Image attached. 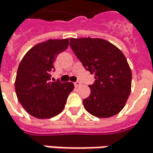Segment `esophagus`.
I'll list each match as a JSON object with an SVG mask.
<instances>
[{"instance_id": "esophagus-1", "label": "esophagus", "mask_w": 153, "mask_h": 153, "mask_svg": "<svg viewBox=\"0 0 153 153\" xmlns=\"http://www.w3.org/2000/svg\"><path fill=\"white\" fill-rule=\"evenodd\" d=\"M79 85H80V82H79V81H76V82H74V86H75V87H79Z\"/></svg>"}]
</instances>
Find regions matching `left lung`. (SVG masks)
I'll return each mask as SVG.
<instances>
[{"mask_svg": "<svg viewBox=\"0 0 153 153\" xmlns=\"http://www.w3.org/2000/svg\"><path fill=\"white\" fill-rule=\"evenodd\" d=\"M70 46L85 69L95 74L90 95L83 100L85 109L98 118L118 114L131 92L132 73L124 54L99 38H71Z\"/></svg>", "mask_w": 153, "mask_h": 153, "instance_id": "1", "label": "left lung"}]
</instances>
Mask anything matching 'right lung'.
Listing matches in <instances>:
<instances>
[{"label":"right lung","instance_id":"add662e5","mask_svg":"<svg viewBox=\"0 0 153 153\" xmlns=\"http://www.w3.org/2000/svg\"><path fill=\"white\" fill-rule=\"evenodd\" d=\"M68 39L48 40L33 47L21 60L15 81L16 94L25 110L37 119H49L65 108L72 82L51 81L57 55L65 51Z\"/></svg>","mask_w":153,"mask_h":153}]
</instances>
